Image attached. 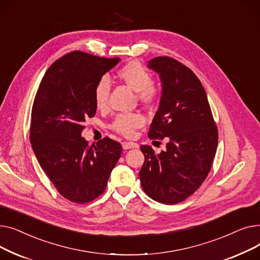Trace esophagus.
Listing matches in <instances>:
<instances>
[{
    "label": "esophagus",
    "instance_id": "34e87169",
    "mask_svg": "<svg viewBox=\"0 0 260 260\" xmlns=\"http://www.w3.org/2000/svg\"><path fill=\"white\" fill-rule=\"evenodd\" d=\"M122 147L124 149H131V148H137L138 147V144L136 143H133V142H122Z\"/></svg>",
    "mask_w": 260,
    "mask_h": 260
}]
</instances>
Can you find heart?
Listing matches in <instances>:
<instances>
[{
  "label": "heart",
  "instance_id": "heart-1",
  "mask_svg": "<svg viewBox=\"0 0 260 260\" xmlns=\"http://www.w3.org/2000/svg\"><path fill=\"white\" fill-rule=\"evenodd\" d=\"M118 78L127 84L135 91L140 101L146 104L156 102L160 94V87L152 81V75L139 61H131L122 66L117 73ZM109 92H111V81L107 77H102L95 84L93 97L95 106L100 109L108 105ZM145 118L140 113H127L118 115L112 123V128L117 133L131 137L135 131L144 125Z\"/></svg>",
  "mask_w": 260,
  "mask_h": 260
}]
</instances>
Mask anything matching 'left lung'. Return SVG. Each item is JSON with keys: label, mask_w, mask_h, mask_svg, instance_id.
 <instances>
[{"label": "left lung", "mask_w": 260, "mask_h": 260, "mask_svg": "<svg viewBox=\"0 0 260 260\" xmlns=\"http://www.w3.org/2000/svg\"><path fill=\"white\" fill-rule=\"evenodd\" d=\"M159 74L162 92L149 126V139L168 137L166 151L155 154L141 145L144 163L139 172L147 196L165 204L185 200L209 175L218 144V131L206 90L197 76L170 57L148 61Z\"/></svg>", "instance_id": "left-lung-1"}]
</instances>
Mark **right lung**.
I'll return each mask as SVG.
<instances>
[{"instance_id":"1","label":"right lung","mask_w":260,"mask_h":260,"mask_svg":"<svg viewBox=\"0 0 260 260\" xmlns=\"http://www.w3.org/2000/svg\"><path fill=\"white\" fill-rule=\"evenodd\" d=\"M120 61L72 51L53 62L35 97L30 143L46 176L67 200L86 203L100 196L122 146L103 138L88 146L83 123L95 115V84Z\"/></svg>"}]
</instances>
